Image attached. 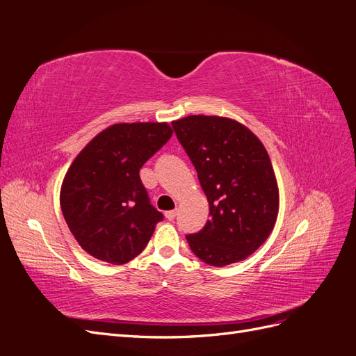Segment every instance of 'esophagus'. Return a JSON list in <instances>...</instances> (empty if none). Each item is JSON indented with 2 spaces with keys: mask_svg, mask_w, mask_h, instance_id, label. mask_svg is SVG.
<instances>
[{
  "mask_svg": "<svg viewBox=\"0 0 356 356\" xmlns=\"http://www.w3.org/2000/svg\"><path fill=\"white\" fill-rule=\"evenodd\" d=\"M165 217H166V220H169V221H174L175 217H177V211H175V209H174V211H166V212H165Z\"/></svg>",
  "mask_w": 356,
  "mask_h": 356,
  "instance_id": "esophagus-1",
  "label": "esophagus"
}]
</instances>
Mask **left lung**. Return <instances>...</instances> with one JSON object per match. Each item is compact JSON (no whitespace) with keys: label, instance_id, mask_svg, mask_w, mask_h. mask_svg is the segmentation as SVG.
I'll return each mask as SVG.
<instances>
[{"label":"left lung","instance_id":"8db88e82","mask_svg":"<svg viewBox=\"0 0 356 356\" xmlns=\"http://www.w3.org/2000/svg\"><path fill=\"white\" fill-rule=\"evenodd\" d=\"M209 202V220L187 234L202 261L222 267L245 260L272 233L279 190L270 157L250 129L218 115L172 122Z\"/></svg>","mask_w":356,"mask_h":356}]
</instances>
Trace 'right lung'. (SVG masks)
<instances>
[{
	"label": "right lung",
	"instance_id": "1",
	"mask_svg": "<svg viewBox=\"0 0 356 356\" xmlns=\"http://www.w3.org/2000/svg\"><path fill=\"white\" fill-rule=\"evenodd\" d=\"M170 136L168 123H118L74 159L60 187V209L86 252L118 266L144 251L163 213L149 203L139 169Z\"/></svg>",
	"mask_w": 356,
	"mask_h": 356
}]
</instances>
